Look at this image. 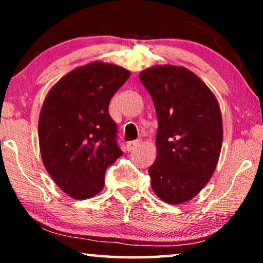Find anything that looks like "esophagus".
<instances>
[{
    "label": "esophagus",
    "mask_w": 263,
    "mask_h": 263,
    "mask_svg": "<svg viewBox=\"0 0 263 263\" xmlns=\"http://www.w3.org/2000/svg\"><path fill=\"white\" fill-rule=\"evenodd\" d=\"M139 146H140V141H130V142H128L127 145H125V148H127L128 152H132V151L138 148Z\"/></svg>",
    "instance_id": "esophagus-1"
}]
</instances>
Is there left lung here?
<instances>
[{
  "label": "left lung",
  "mask_w": 263,
  "mask_h": 263,
  "mask_svg": "<svg viewBox=\"0 0 263 263\" xmlns=\"http://www.w3.org/2000/svg\"><path fill=\"white\" fill-rule=\"evenodd\" d=\"M156 106L157 157L148 174L164 202L181 204L207 184L222 145L220 106L210 87L181 66H154L139 74Z\"/></svg>",
  "instance_id": "left-lung-1"
}]
</instances>
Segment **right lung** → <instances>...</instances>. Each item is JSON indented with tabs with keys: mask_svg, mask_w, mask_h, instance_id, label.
Here are the masks:
<instances>
[{
	"mask_svg": "<svg viewBox=\"0 0 263 263\" xmlns=\"http://www.w3.org/2000/svg\"><path fill=\"white\" fill-rule=\"evenodd\" d=\"M129 77L117 64L96 61L64 75L45 97L38 121L43 164L75 200L102 192L106 168L122 156L109 104Z\"/></svg>",
	"mask_w": 263,
	"mask_h": 263,
	"instance_id": "obj_1",
	"label": "right lung"
}]
</instances>
